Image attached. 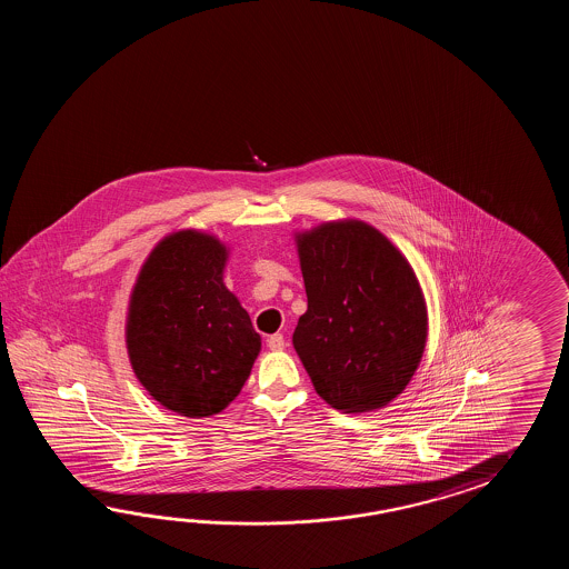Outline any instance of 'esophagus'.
Masks as SVG:
<instances>
[{
  "instance_id": "34e87169",
  "label": "esophagus",
  "mask_w": 569,
  "mask_h": 569,
  "mask_svg": "<svg viewBox=\"0 0 569 569\" xmlns=\"http://www.w3.org/2000/svg\"><path fill=\"white\" fill-rule=\"evenodd\" d=\"M267 343L268 348L274 351L284 350V346H287V341H284V336H282V333H274V336H270Z\"/></svg>"
}]
</instances>
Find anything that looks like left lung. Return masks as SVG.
<instances>
[{
  "instance_id": "left-lung-1",
  "label": "left lung",
  "mask_w": 569,
  "mask_h": 569,
  "mask_svg": "<svg viewBox=\"0 0 569 569\" xmlns=\"http://www.w3.org/2000/svg\"><path fill=\"white\" fill-rule=\"evenodd\" d=\"M297 243L307 313L292 346L317 395L338 411L385 407L409 385L427 341L412 268L362 221L323 223Z\"/></svg>"
}]
</instances>
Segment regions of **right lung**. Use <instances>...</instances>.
<instances>
[{
    "instance_id": "obj_1",
    "label": "right lung",
    "mask_w": 569,
    "mask_h": 569,
    "mask_svg": "<svg viewBox=\"0 0 569 569\" xmlns=\"http://www.w3.org/2000/svg\"><path fill=\"white\" fill-rule=\"evenodd\" d=\"M226 246L177 231L148 256L133 287L126 341L142 387L182 417L221 412L242 390L260 336L223 284Z\"/></svg>"
}]
</instances>
